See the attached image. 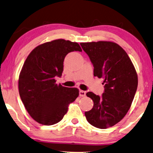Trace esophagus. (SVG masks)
I'll use <instances>...</instances> for the list:
<instances>
[{
	"label": "esophagus",
	"instance_id": "obj_1",
	"mask_svg": "<svg viewBox=\"0 0 153 153\" xmlns=\"http://www.w3.org/2000/svg\"><path fill=\"white\" fill-rule=\"evenodd\" d=\"M79 94H80V97H85V96H86V91L80 90V92H79Z\"/></svg>",
	"mask_w": 153,
	"mask_h": 153
}]
</instances>
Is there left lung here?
Returning <instances> with one entry per match:
<instances>
[{"label": "left lung", "instance_id": "1", "mask_svg": "<svg viewBox=\"0 0 153 153\" xmlns=\"http://www.w3.org/2000/svg\"><path fill=\"white\" fill-rule=\"evenodd\" d=\"M94 66V75L104 79L101 97L86 94L94 102L85 113L88 123L99 129H107L119 123L131 107L138 87V76L127 52L115 42H81Z\"/></svg>", "mask_w": 153, "mask_h": 153}]
</instances>
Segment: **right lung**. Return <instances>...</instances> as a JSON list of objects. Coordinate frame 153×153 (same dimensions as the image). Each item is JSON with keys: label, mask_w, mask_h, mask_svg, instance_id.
<instances>
[{"label": "right lung", "mask_w": 153, "mask_h": 153, "mask_svg": "<svg viewBox=\"0 0 153 153\" xmlns=\"http://www.w3.org/2000/svg\"><path fill=\"white\" fill-rule=\"evenodd\" d=\"M81 52L78 42L64 39L36 47L28 54L19 77V92L26 111L34 120L44 125L60 122L68 105L79 95V89L56 84L64 60L69 52Z\"/></svg>", "instance_id": "right-lung-1"}]
</instances>
